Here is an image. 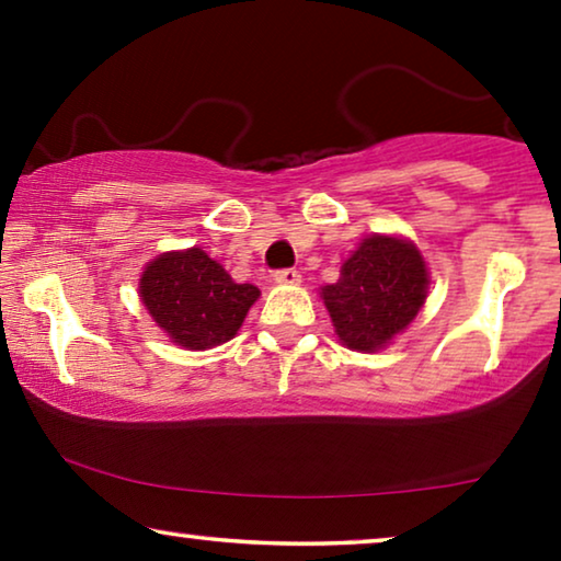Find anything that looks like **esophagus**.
Wrapping results in <instances>:
<instances>
[{
    "instance_id": "obj_1",
    "label": "esophagus",
    "mask_w": 561,
    "mask_h": 561,
    "mask_svg": "<svg viewBox=\"0 0 561 561\" xmlns=\"http://www.w3.org/2000/svg\"><path fill=\"white\" fill-rule=\"evenodd\" d=\"M273 280L280 283V286H296V283H301V275L294 267H283V271L273 275Z\"/></svg>"
}]
</instances>
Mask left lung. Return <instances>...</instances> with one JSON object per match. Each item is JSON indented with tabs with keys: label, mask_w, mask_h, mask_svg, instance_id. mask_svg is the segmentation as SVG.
<instances>
[{
	"label": "left lung",
	"mask_w": 561,
	"mask_h": 561,
	"mask_svg": "<svg viewBox=\"0 0 561 561\" xmlns=\"http://www.w3.org/2000/svg\"><path fill=\"white\" fill-rule=\"evenodd\" d=\"M428 294L419 248L403 237L370 234L321 288L334 332L350 350L378 352L416 319Z\"/></svg>",
	"instance_id": "1"
}]
</instances>
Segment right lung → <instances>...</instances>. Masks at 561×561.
Segmentation results:
<instances>
[{
  "mask_svg": "<svg viewBox=\"0 0 561 561\" xmlns=\"http://www.w3.org/2000/svg\"><path fill=\"white\" fill-rule=\"evenodd\" d=\"M140 298L152 321L183 350H211L237 334L257 286L234 283L202 248L163 252L145 265Z\"/></svg>",
  "mask_w": 561,
  "mask_h": 561,
  "instance_id": "1",
  "label": "right lung"
}]
</instances>
